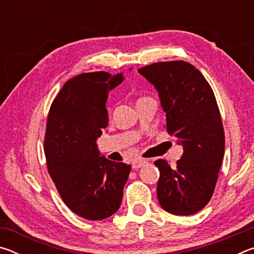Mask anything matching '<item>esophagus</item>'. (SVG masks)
<instances>
[{
	"instance_id": "34e87169",
	"label": "esophagus",
	"mask_w": 254,
	"mask_h": 254,
	"mask_svg": "<svg viewBox=\"0 0 254 254\" xmlns=\"http://www.w3.org/2000/svg\"><path fill=\"white\" fill-rule=\"evenodd\" d=\"M145 163H148V161L145 159H141V158H136L134 160L132 161V168L134 170H137L141 167H143Z\"/></svg>"
}]
</instances>
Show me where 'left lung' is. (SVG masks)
Instances as JSON below:
<instances>
[{
    "label": "left lung",
    "mask_w": 254,
    "mask_h": 254,
    "mask_svg": "<svg viewBox=\"0 0 254 254\" xmlns=\"http://www.w3.org/2000/svg\"><path fill=\"white\" fill-rule=\"evenodd\" d=\"M137 71L156 87L167 131L184 149L175 168L163 159L154 161L160 170L159 204L174 215L195 214L212 198L224 157V128L213 89L183 60L154 63Z\"/></svg>",
    "instance_id": "1"
}]
</instances>
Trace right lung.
<instances>
[{"mask_svg": "<svg viewBox=\"0 0 254 254\" xmlns=\"http://www.w3.org/2000/svg\"><path fill=\"white\" fill-rule=\"evenodd\" d=\"M123 74L85 72L66 81L50 106L45 154L50 177L71 212L91 221L120 208L131 166L101 156L96 140L109 124V92Z\"/></svg>", "mask_w": 254, "mask_h": 254, "instance_id": "right-lung-1", "label": "right lung"}]
</instances>
